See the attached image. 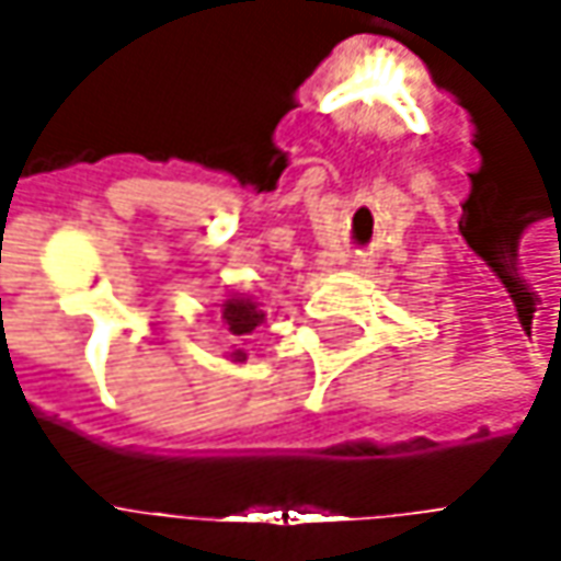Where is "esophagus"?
Returning a JSON list of instances; mask_svg holds the SVG:
<instances>
[{
	"label": "esophagus",
	"instance_id": "1",
	"mask_svg": "<svg viewBox=\"0 0 561 561\" xmlns=\"http://www.w3.org/2000/svg\"><path fill=\"white\" fill-rule=\"evenodd\" d=\"M370 266H374V263H370L367 256H354V260H351V270H357V273H367Z\"/></svg>",
	"mask_w": 561,
	"mask_h": 561
}]
</instances>
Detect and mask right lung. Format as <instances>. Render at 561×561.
<instances>
[{"label": "right lung", "instance_id": "1", "mask_svg": "<svg viewBox=\"0 0 561 561\" xmlns=\"http://www.w3.org/2000/svg\"><path fill=\"white\" fill-rule=\"evenodd\" d=\"M220 318L227 321V331L230 334H253L260 324H263V311H260V305L256 301H250V298H227L224 305H220ZM237 357H243V354H237Z\"/></svg>", "mask_w": 561, "mask_h": 561}]
</instances>
